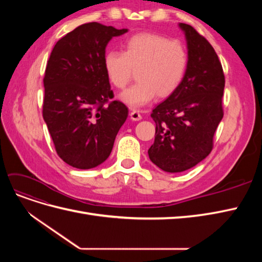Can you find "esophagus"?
Instances as JSON below:
<instances>
[{"mask_svg": "<svg viewBox=\"0 0 262 262\" xmlns=\"http://www.w3.org/2000/svg\"><path fill=\"white\" fill-rule=\"evenodd\" d=\"M130 117L133 121H139L142 119V116L141 114L138 112V110H133V112L130 113Z\"/></svg>", "mask_w": 262, "mask_h": 262, "instance_id": "34e87169", "label": "esophagus"}]
</instances>
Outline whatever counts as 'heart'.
I'll return each instance as SVG.
<instances>
[{
	"mask_svg": "<svg viewBox=\"0 0 262 262\" xmlns=\"http://www.w3.org/2000/svg\"><path fill=\"white\" fill-rule=\"evenodd\" d=\"M189 64L185 46L157 34H137L126 39L123 51L105 54L104 69L109 82L124 90L136 72L137 83L121 98L132 108L168 97L182 83Z\"/></svg>",
	"mask_w": 262,
	"mask_h": 262,
	"instance_id": "b5f03b06",
	"label": "heart"
}]
</instances>
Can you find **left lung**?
Returning <instances> with one entry per match:
<instances>
[{
	"mask_svg": "<svg viewBox=\"0 0 262 262\" xmlns=\"http://www.w3.org/2000/svg\"><path fill=\"white\" fill-rule=\"evenodd\" d=\"M179 26L188 42L187 72L177 91L150 114L156 128L149 160L168 172L191 168L211 153L224 115L225 76L216 52L192 26Z\"/></svg>",
	"mask_w": 262,
	"mask_h": 262,
	"instance_id": "obj_1",
	"label": "left lung"
}]
</instances>
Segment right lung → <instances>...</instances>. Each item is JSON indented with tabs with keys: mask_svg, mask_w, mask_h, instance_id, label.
Segmentation results:
<instances>
[{
	"mask_svg": "<svg viewBox=\"0 0 262 262\" xmlns=\"http://www.w3.org/2000/svg\"><path fill=\"white\" fill-rule=\"evenodd\" d=\"M126 29L87 23L62 37L47 63L42 117L55 152L78 169L104 163L128 107L114 100L104 69L107 43Z\"/></svg>",
	"mask_w": 262,
	"mask_h": 262,
	"instance_id": "1",
	"label": "right lung"
}]
</instances>
